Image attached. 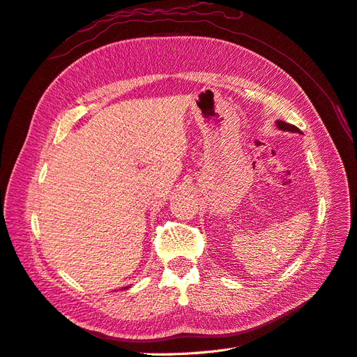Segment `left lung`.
<instances>
[{
	"instance_id": "obj_1",
	"label": "left lung",
	"mask_w": 357,
	"mask_h": 357,
	"mask_svg": "<svg viewBox=\"0 0 357 357\" xmlns=\"http://www.w3.org/2000/svg\"><path fill=\"white\" fill-rule=\"evenodd\" d=\"M277 126H278L280 129H283V131H290V132H298V134H301V129H299V128H296L295 125L286 123V122H283V121H278V122H277Z\"/></svg>"
}]
</instances>
